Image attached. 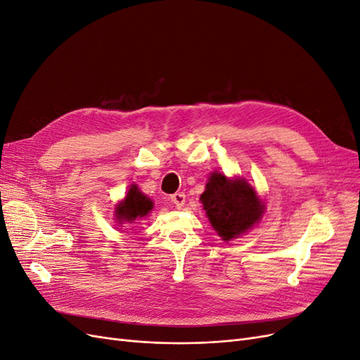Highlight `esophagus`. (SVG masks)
<instances>
[{"instance_id":"esophagus-1","label":"esophagus","mask_w":360,"mask_h":360,"mask_svg":"<svg viewBox=\"0 0 360 360\" xmlns=\"http://www.w3.org/2000/svg\"><path fill=\"white\" fill-rule=\"evenodd\" d=\"M171 201L176 204L177 209H181V207L184 205V201H186V195H184L183 192H177L171 195Z\"/></svg>"}]
</instances>
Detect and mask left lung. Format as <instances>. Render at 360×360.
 <instances>
[{
    "label": "left lung",
    "instance_id": "obj_1",
    "mask_svg": "<svg viewBox=\"0 0 360 360\" xmlns=\"http://www.w3.org/2000/svg\"><path fill=\"white\" fill-rule=\"evenodd\" d=\"M200 200L213 230L225 242L249 231L266 210L264 202L245 179H228L219 171L210 174Z\"/></svg>",
    "mask_w": 360,
    "mask_h": 360
}]
</instances>
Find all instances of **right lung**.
<instances>
[{
	"label": "right lung",
	"instance_id": "right-lung-1",
	"mask_svg": "<svg viewBox=\"0 0 360 360\" xmlns=\"http://www.w3.org/2000/svg\"><path fill=\"white\" fill-rule=\"evenodd\" d=\"M151 209H153V201L141 192L136 184H132L124 200L115 207V221L118 224H134L136 219L146 217Z\"/></svg>",
	"mask_w": 360,
	"mask_h": 360
}]
</instances>
